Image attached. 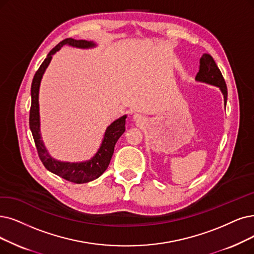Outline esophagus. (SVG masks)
I'll list each match as a JSON object with an SVG mask.
<instances>
[{"label":"esophagus","mask_w":254,"mask_h":254,"mask_svg":"<svg viewBox=\"0 0 254 254\" xmlns=\"http://www.w3.org/2000/svg\"><path fill=\"white\" fill-rule=\"evenodd\" d=\"M132 120H133L134 123H136L137 125H144V124H145V122H146L145 118H144L143 116H141V115H138V114L133 115Z\"/></svg>","instance_id":"34e87169"}]
</instances>
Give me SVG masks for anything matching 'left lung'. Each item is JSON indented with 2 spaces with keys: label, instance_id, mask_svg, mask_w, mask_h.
Masks as SVG:
<instances>
[{
  "label": "left lung",
  "instance_id": "left-lung-1",
  "mask_svg": "<svg viewBox=\"0 0 254 254\" xmlns=\"http://www.w3.org/2000/svg\"><path fill=\"white\" fill-rule=\"evenodd\" d=\"M197 82L206 83L209 85H214L219 87L221 93L224 98V106L226 107L227 102V87L225 80L223 78L220 69L215 63L214 58L209 54L204 53L200 58V68L195 78Z\"/></svg>",
  "mask_w": 254,
  "mask_h": 254
}]
</instances>
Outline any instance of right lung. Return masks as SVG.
Instances as JSON below:
<instances>
[{"label":"right lung","mask_w":254,"mask_h":254,"mask_svg":"<svg viewBox=\"0 0 254 254\" xmlns=\"http://www.w3.org/2000/svg\"><path fill=\"white\" fill-rule=\"evenodd\" d=\"M64 46L73 47L77 49H94L97 44L88 40H77L73 38H66L60 42L52 51L48 54L42 65L35 73L32 85H31V109H30V130H31L37 152L40 160L47 170L58 175L67 181L75 182V184H85V182L93 181L102 175L107 169L110 159L113 157L115 146L120 136L125 132V123L127 116L124 115L114 121L109 126H107L102 141L96 153L87 160L70 162L56 159L49 153L48 149L42 137L40 131V115H39V88L42 83L43 76L48 68L51 60L55 53Z\"/></svg>","instance_id":"right-lung-1"}]
</instances>
